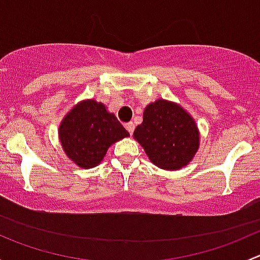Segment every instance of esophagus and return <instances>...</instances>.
I'll list each match as a JSON object with an SVG mask.
<instances>
[{
    "label": "esophagus",
    "instance_id": "esophagus-1",
    "mask_svg": "<svg viewBox=\"0 0 260 260\" xmlns=\"http://www.w3.org/2000/svg\"><path fill=\"white\" fill-rule=\"evenodd\" d=\"M124 127H125V129L129 132V135H133V132H135V123L128 122V123H125Z\"/></svg>",
    "mask_w": 260,
    "mask_h": 260
}]
</instances>
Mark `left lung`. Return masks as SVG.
<instances>
[{
    "mask_svg": "<svg viewBox=\"0 0 260 260\" xmlns=\"http://www.w3.org/2000/svg\"><path fill=\"white\" fill-rule=\"evenodd\" d=\"M133 136L152 164L170 171L186 166L193 158L200 140L193 118L182 107L165 99L146 107L143 122Z\"/></svg>",
    "mask_w": 260,
    "mask_h": 260,
    "instance_id": "obj_1",
    "label": "left lung"
}]
</instances>
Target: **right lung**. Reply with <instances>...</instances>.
Returning a JSON list of instances; mask_svg holds the SVG:
<instances>
[{
	"label": "right lung",
	"instance_id": "add662e5",
	"mask_svg": "<svg viewBox=\"0 0 260 260\" xmlns=\"http://www.w3.org/2000/svg\"><path fill=\"white\" fill-rule=\"evenodd\" d=\"M113 113L94 99L80 102L69 112L59 127V140L67 156L83 169L101 164L108 148L128 137Z\"/></svg>",
	"mask_w": 260,
	"mask_h": 260
}]
</instances>
